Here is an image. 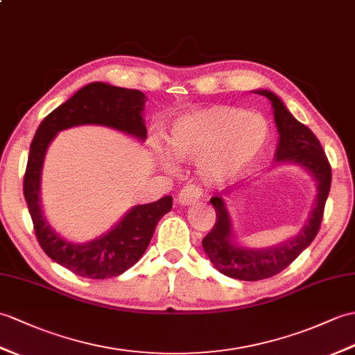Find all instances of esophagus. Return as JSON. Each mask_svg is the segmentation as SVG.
Returning a JSON list of instances; mask_svg holds the SVG:
<instances>
[{"label": "esophagus", "instance_id": "34e87169", "mask_svg": "<svg viewBox=\"0 0 355 355\" xmlns=\"http://www.w3.org/2000/svg\"><path fill=\"white\" fill-rule=\"evenodd\" d=\"M202 196V191L198 186L195 184H187L183 189H181L180 193H178V204L180 205H192L195 204L200 198Z\"/></svg>", "mask_w": 355, "mask_h": 355}]
</instances>
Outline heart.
Segmentation results:
<instances>
[{
	"instance_id": "heart-1",
	"label": "heart",
	"mask_w": 355,
	"mask_h": 355,
	"mask_svg": "<svg viewBox=\"0 0 355 355\" xmlns=\"http://www.w3.org/2000/svg\"><path fill=\"white\" fill-rule=\"evenodd\" d=\"M269 136V123L263 114L215 105L172 121L166 142L175 159H200L201 177L219 181L251 166L265 151ZM154 148L162 166L172 168L171 155L160 145Z\"/></svg>"
}]
</instances>
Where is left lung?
Listing matches in <instances>:
<instances>
[{
	"mask_svg": "<svg viewBox=\"0 0 355 355\" xmlns=\"http://www.w3.org/2000/svg\"><path fill=\"white\" fill-rule=\"evenodd\" d=\"M254 94L266 96L272 104L278 144L275 150L277 164H295L316 181V196L311 210L301 230L287 241L251 248L239 242L234 232L233 216L225 198L232 191H222L210 202L216 211V224L202 239V248L220 274L242 282H259L279 274L315 241L324 216L325 201L331 186V168L316 136L287 110L282 98L266 89H255Z\"/></svg>",
	"mask_w": 355,
	"mask_h": 355,
	"instance_id": "8db88e82",
	"label": "left lung"
}]
</instances>
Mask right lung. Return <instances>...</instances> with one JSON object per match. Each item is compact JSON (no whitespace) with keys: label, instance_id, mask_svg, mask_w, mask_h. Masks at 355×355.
<instances>
[{"label":"right lung","instance_id":"right-lung-1","mask_svg":"<svg viewBox=\"0 0 355 355\" xmlns=\"http://www.w3.org/2000/svg\"><path fill=\"white\" fill-rule=\"evenodd\" d=\"M145 101L146 96L140 90L103 81L89 83L40 122L30 145L24 196L37 242L49 259L80 277H118L137 263L150 245L159 220L171 211L172 196L133 205L109 232L92 241H69L55 232L44 213L40 183L46 151L60 131L80 125L107 127L145 142Z\"/></svg>","mask_w":355,"mask_h":355}]
</instances>
